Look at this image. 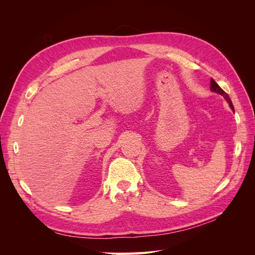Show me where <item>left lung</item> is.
<instances>
[{
    "label": "left lung",
    "mask_w": 255,
    "mask_h": 255,
    "mask_svg": "<svg viewBox=\"0 0 255 255\" xmlns=\"http://www.w3.org/2000/svg\"><path fill=\"white\" fill-rule=\"evenodd\" d=\"M211 90H212V91H214V92H216V94L221 95L223 98H225V99L227 100V102L229 103V105H230L231 109H232V110L234 111V107H233L232 101H231V99H230L229 95L227 94V92L223 91V90L220 88L219 85H218L217 83H216V82H215L213 79H211Z\"/></svg>",
    "instance_id": "obj_1"
}]
</instances>
